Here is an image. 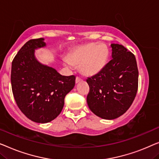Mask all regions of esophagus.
<instances>
[{
    "label": "esophagus",
    "mask_w": 159,
    "mask_h": 159,
    "mask_svg": "<svg viewBox=\"0 0 159 159\" xmlns=\"http://www.w3.org/2000/svg\"><path fill=\"white\" fill-rule=\"evenodd\" d=\"M82 80V79H80V78H79V77H76V79H75V83H76V84H78V83H79V82H80Z\"/></svg>",
    "instance_id": "obj_1"
}]
</instances>
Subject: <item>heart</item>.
<instances>
[{
  "instance_id": "obj_1",
  "label": "heart",
  "mask_w": 159,
  "mask_h": 159,
  "mask_svg": "<svg viewBox=\"0 0 159 159\" xmlns=\"http://www.w3.org/2000/svg\"><path fill=\"white\" fill-rule=\"evenodd\" d=\"M109 58V50L102 44L89 43L75 48L63 59L66 66H79L84 76H93L106 66Z\"/></svg>"
}]
</instances>
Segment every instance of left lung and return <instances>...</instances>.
I'll return each instance as SVG.
<instances>
[{
    "label": "left lung",
    "instance_id": "obj_1",
    "mask_svg": "<svg viewBox=\"0 0 159 159\" xmlns=\"http://www.w3.org/2000/svg\"><path fill=\"white\" fill-rule=\"evenodd\" d=\"M111 60L96 75L86 80L90 87L87 104L98 117L114 120L127 111L138 91L135 55L119 44H111Z\"/></svg>",
    "mask_w": 159,
    "mask_h": 159
}]
</instances>
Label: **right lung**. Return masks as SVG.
<instances>
[{
  "instance_id": "add662e5",
  "label": "right lung",
  "mask_w": 159,
  "mask_h": 159,
  "mask_svg": "<svg viewBox=\"0 0 159 159\" xmlns=\"http://www.w3.org/2000/svg\"><path fill=\"white\" fill-rule=\"evenodd\" d=\"M46 46L44 38L24 44L13 60L11 75L18 107L26 117L38 123L50 122L60 115L65 97L75 84L74 75H60L37 59L35 50Z\"/></svg>"
}]
</instances>
